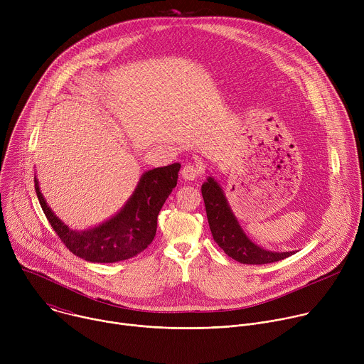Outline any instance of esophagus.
Listing matches in <instances>:
<instances>
[{
    "label": "esophagus",
    "instance_id": "esophagus-1",
    "mask_svg": "<svg viewBox=\"0 0 364 364\" xmlns=\"http://www.w3.org/2000/svg\"><path fill=\"white\" fill-rule=\"evenodd\" d=\"M203 173V167L201 164H186L183 168H181V177L186 180V181H193L196 180L200 174Z\"/></svg>",
    "mask_w": 364,
    "mask_h": 364
}]
</instances>
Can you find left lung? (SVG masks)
<instances>
[{
    "mask_svg": "<svg viewBox=\"0 0 364 364\" xmlns=\"http://www.w3.org/2000/svg\"><path fill=\"white\" fill-rule=\"evenodd\" d=\"M201 194L213 239L235 261L246 265H264L278 262L295 253L271 252L253 243L240 228L220 184L213 177H209L207 181H204L201 186Z\"/></svg>",
    "mask_w": 364,
    "mask_h": 364,
    "instance_id": "1",
    "label": "left lung"
}]
</instances>
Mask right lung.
<instances>
[{"instance_id":"right-lung-1","label":"right lung","mask_w":364,"mask_h":364,"mask_svg":"<svg viewBox=\"0 0 364 364\" xmlns=\"http://www.w3.org/2000/svg\"><path fill=\"white\" fill-rule=\"evenodd\" d=\"M180 164L145 171L122 209L109 220L87 230H72L50 209L38 181L34 188L48 223L66 247L87 262L114 264L141 253L154 240L157 218L167 197L177 186Z\"/></svg>"}]
</instances>
